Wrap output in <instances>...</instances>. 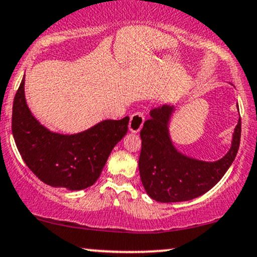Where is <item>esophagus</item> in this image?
<instances>
[{"label": "esophagus", "instance_id": "34e87169", "mask_svg": "<svg viewBox=\"0 0 257 257\" xmlns=\"http://www.w3.org/2000/svg\"><path fill=\"white\" fill-rule=\"evenodd\" d=\"M145 122V115L142 112H134L131 116V121H129V131L132 133H139L140 129L142 128Z\"/></svg>", "mask_w": 257, "mask_h": 257}]
</instances>
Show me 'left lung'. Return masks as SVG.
<instances>
[{"label": "left lung", "instance_id": "obj_1", "mask_svg": "<svg viewBox=\"0 0 257 257\" xmlns=\"http://www.w3.org/2000/svg\"><path fill=\"white\" fill-rule=\"evenodd\" d=\"M173 105L151 110V118L140 132L142 140L139 170L142 185L152 199L160 203L186 201L206 193L231 166L241 141V118L229 152L215 162L188 158L172 144L168 123Z\"/></svg>", "mask_w": 257, "mask_h": 257}]
</instances>
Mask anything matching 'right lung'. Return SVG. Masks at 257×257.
Instances as JSON below:
<instances>
[{"instance_id":"obj_1","label":"right lung","mask_w":257,"mask_h":257,"mask_svg":"<svg viewBox=\"0 0 257 257\" xmlns=\"http://www.w3.org/2000/svg\"><path fill=\"white\" fill-rule=\"evenodd\" d=\"M128 123L126 116L105 119L78 134L50 132L27 106L25 78L13 104V136L26 165L42 183L71 191L96 183L112 148L128 132Z\"/></svg>"}]
</instances>
